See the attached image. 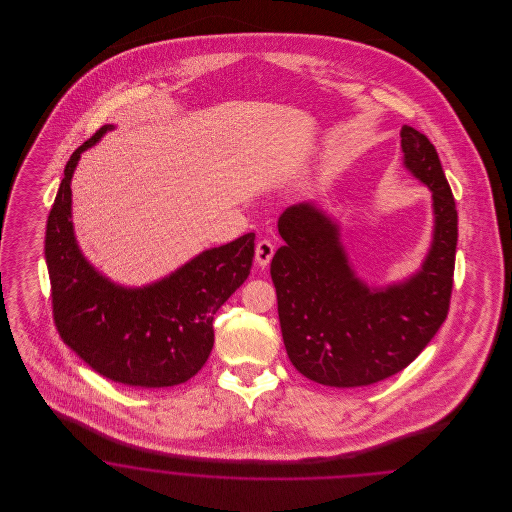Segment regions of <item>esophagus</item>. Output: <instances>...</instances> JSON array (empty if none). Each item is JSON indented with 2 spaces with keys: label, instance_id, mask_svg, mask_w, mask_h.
Returning <instances> with one entry per match:
<instances>
[{
  "label": "esophagus",
  "instance_id": "obj_1",
  "mask_svg": "<svg viewBox=\"0 0 512 512\" xmlns=\"http://www.w3.org/2000/svg\"><path fill=\"white\" fill-rule=\"evenodd\" d=\"M272 255H274V245L270 244L268 240H261L255 247V261L259 267H267Z\"/></svg>",
  "mask_w": 512,
  "mask_h": 512
}]
</instances>
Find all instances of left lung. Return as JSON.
Here are the masks:
<instances>
[{
	"label": "left lung",
	"instance_id": "obj_1",
	"mask_svg": "<svg viewBox=\"0 0 512 512\" xmlns=\"http://www.w3.org/2000/svg\"><path fill=\"white\" fill-rule=\"evenodd\" d=\"M403 163L432 190L434 238L405 282L368 288L347 261L340 228L315 203L278 219L282 245L270 263L282 338L292 365L330 388H363L411 365L449 313L457 251V207L434 144L401 128Z\"/></svg>",
	"mask_w": 512,
	"mask_h": 512
}]
</instances>
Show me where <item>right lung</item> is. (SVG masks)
Wrapping results in <instances>:
<instances>
[{"mask_svg":"<svg viewBox=\"0 0 512 512\" xmlns=\"http://www.w3.org/2000/svg\"><path fill=\"white\" fill-rule=\"evenodd\" d=\"M111 124L74 149L46 226L53 320L61 340L101 376L157 390L188 382L211 355L213 317L245 282L255 234L207 249L171 276L144 288H122L80 253L71 220V178L80 153Z\"/></svg>","mask_w":512,"mask_h":512,"instance_id":"add662e5","label":"right lung"}]
</instances>
